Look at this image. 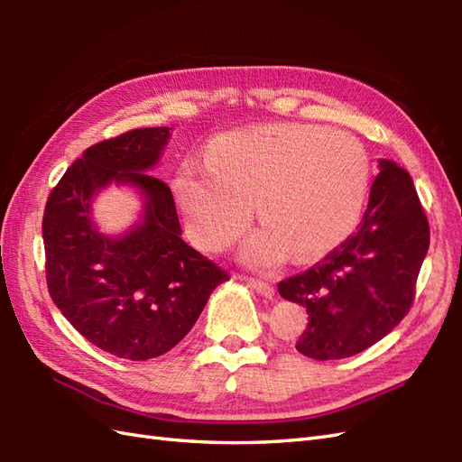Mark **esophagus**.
<instances>
[{"label": "esophagus", "mask_w": 462, "mask_h": 462, "mask_svg": "<svg viewBox=\"0 0 462 462\" xmlns=\"http://www.w3.org/2000/svg\"><path fill=\"white\" fill-rule=\"evenodd\" d=\"M250 286L256 290L260 296H263V298H273V293H276V290H273L272 283L263 282V280H258V278H250Z\"/></svg>", "instance_id": "obj_1"}]
</instances>
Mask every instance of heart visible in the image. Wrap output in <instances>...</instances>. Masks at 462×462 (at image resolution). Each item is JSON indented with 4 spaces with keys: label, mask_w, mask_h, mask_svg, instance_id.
I'll return each mask as SVG.
<instances>
[{
    "label": "heart",
    "mask_w": 462,
    "mask_h": 462,
    "mask_svg": "<svg viewBox=\"0 0 462 462\" xmlns=\"http://www.w3.org/2000/svg\"><path fill=\"white\" fill-rule=\"evenodd\" d=\"M369 189V159L353 134L316 125H256L216 136L206 162L174 179L176 200L202 250L222 252L254 216L266 222L244 246L260 266L318 258L356 228Z\"/></svg>",
    "instance_id": "heart-1"
}]
</instances>
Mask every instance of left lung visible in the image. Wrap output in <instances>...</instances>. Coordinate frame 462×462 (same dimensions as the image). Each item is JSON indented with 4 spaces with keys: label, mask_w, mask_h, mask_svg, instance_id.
I'll return each mask as SVG.
<instances>
[{
    "label": "left lung",
    "mask_w": 462,
    "mask_h": 462,
    "mask_svg": "<svg viewBox=\"0 0 462 462\" xmlns=\"http://www.w3.org/2000/svg\"><path fill=\"white\" fill-rule=\"evenodd\" d=\"M429 240L413 179L381 159L357 230L316 266L278 283L282 298L310 313L296 349L329 361L385 337L413 306Z\"/></svg>",
    "instance_id": "left-lung-1"
}]
</instances>
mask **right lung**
Segmentation results:
<instances>
[{"label": "right lung", "mask_w": 462, "mask_h": 462, "mask_svg": "<svg viewBox=\"0 0 462 462\" xmlns=\"http://www.w3.org/2000/svg\"><path fill=\"white\" fill-rule=\"evenodd\" d=\"M171 139L169 126L134 129L89 146L51 190L43 214L49 296L93 346L144 361L171 351L230 280L182 240L172 192L149 171ZM111 181L145 196V214L123 237L90 220L92 196Z\"/></svg>", "instance_id": "obj_1"}]
</instances>
